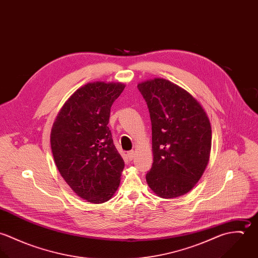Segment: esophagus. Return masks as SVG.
<instances>
[{"label": "esophagus", "mask_w": 258, "mask_h": 258, "mask_svg": "<svg viewBox=\"0 0 258 258\" xmlns=\"http://www.w3.org/2000/svg\"><path fill=\"white\" fill-rule=\"evenodd\" d=\"M127 156H128L129 160H133V158L135 157V152H134L133 150H131V151H129V152L127 153Z\"/></svg>", "instance_id": "esophagus-1"}]
</instances>
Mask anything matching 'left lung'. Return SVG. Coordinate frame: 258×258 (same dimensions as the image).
Wrapping results in <instances>:
<instances>
[{
	"label": "left lung",
	"mask_w": 258,
	"mask_h": 258,
	"mask_svg": "<svg viewBox=\"0 0 258 258\" xmlns=\"http://www.w3.org/2000/svg\"><path fill=\"white\" fill-rule=\"evenodd\" d=\"M138 89L152 124L154 159L146 181L160 198L183 196L201 179L210 160V120L188 92L167 79L144 81Z\"/></svg>",
	"instance_id": "left-lung-1"
}]
</instances>
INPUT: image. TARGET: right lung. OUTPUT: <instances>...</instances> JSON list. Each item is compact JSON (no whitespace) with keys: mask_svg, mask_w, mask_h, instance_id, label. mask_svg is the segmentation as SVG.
<instances>
[{"mask_svg":"<svg viewBox=\"0 0 258 258\" xmlns=\"http://www.w3.org/2000/svg\"><path fill=\"white\" fill-rule=\"evenodd\" d=\"M124 88L113 82L85 84L66 102L51 129L50 146L61 177L93 204L110 200L125 166L108 127L111 106Z\"/></svg>","mask_w":258,"mask_h":258,"instance_id":"obj_1","label":"right lung"}]
</instances>
